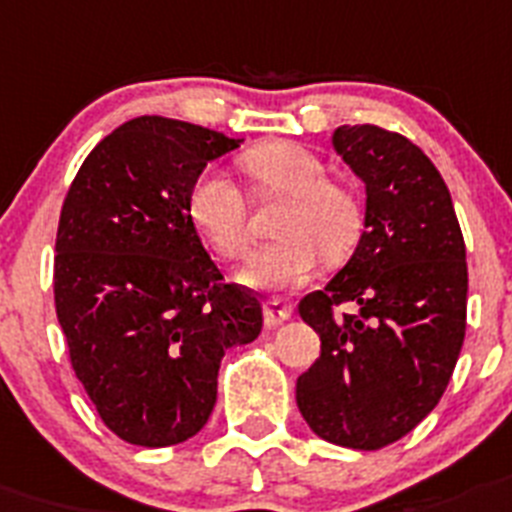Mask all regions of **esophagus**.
<instances>
[{
  "label": "esophagus",
  "mask_w": 512,
  "mask_h": 512,
  "mask_svg": "<svg viewBox=\"0 0 512 512\" xmlns=\"http://www.w3.org/2000/svg\"><path fill=\"white\" fill-rule=\"evenodd\" d=\"M291 315H294V304L286 302V299L273 296V299L265 302V325H268V328H276V325L289 320Z\"/></svg>",
  "instance_id": "esophagus-1"
}]
</instances>
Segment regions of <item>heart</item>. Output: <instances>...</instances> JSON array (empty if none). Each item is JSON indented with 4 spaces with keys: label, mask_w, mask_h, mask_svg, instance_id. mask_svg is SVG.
Listing matches in <instances>:
<instances>
[{
    "label": "heart",
    "mask_w": 512,
    "mask_h": 512,
    "mask_svg": "<svg viewBox=\"0 0 512 512\" xmlns=\"http://www.w3.org/2000/svg\"><path fill=\"white\" fill-rule=\"evenodd\" d=\"M244 166L265 190L294 197L283 221L286 239L249 257L242 281L255 289H299L320 273L322 249L343 255L356 242L362 213L349 190L328 182L325 163L296 143H273L244 156ZM190 216L223 257L236 260L252 244L247 197L223 169H205L190 190Z\"/></svg>",
    "instance_id": "b5f03b06"
}]
</instances>
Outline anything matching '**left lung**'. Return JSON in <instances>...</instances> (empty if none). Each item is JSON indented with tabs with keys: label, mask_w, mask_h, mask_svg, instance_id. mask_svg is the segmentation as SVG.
I'll list each match as a JSON object with an SVG mask.
<instances>
[{
	"label": "left lung",
	"mask_w": 512,
	"mask_h": 512,
	"mask_svg": "<svg viewBox=\"0 0 512 512\" xmlns=\"http://www.w3.org/2000/svg\"><path fill=\"white\" fill-rule=\"evenodd\" d=\"M333 148L367 190L364 231L336 278L299 302L320 359L296 380V406L322 440L380 450L448 388L466 336V244L440 171L409 137L343 124Z\"/></svg>",
	"instance_id": "1"
}]
</instances>
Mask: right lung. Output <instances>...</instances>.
<instances>
[{
  "instance_id": "obj_1",
  "label": "right lung",
  "mask_w": 512,
  "mask_h": 512,
  "mask_svg": "<svg viewBox=\"0 0 512 512\" xmlns=\"http://www.w3.org/2000/svg\"><path fill=\"white\" fill-rule=\"evenodd\" d=\"M239 143L137 117L90 150L64 197L59 325L101 422L132 445L197 435L216 406L223 354L263 330L260 296L223 281L190 216L197 176Z\"/></svg>"
}]
</instances>
